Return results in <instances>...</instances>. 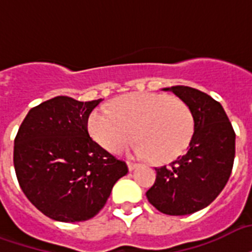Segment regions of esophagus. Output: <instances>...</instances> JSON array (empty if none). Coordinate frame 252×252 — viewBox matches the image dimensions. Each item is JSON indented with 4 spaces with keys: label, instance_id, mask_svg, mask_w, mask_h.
I'll return each mask as SVG.
<instances>
[{
    "label": "esophagus",
    "instance_id": "34e87169",
    "mask_svg": "<svg viewBox=\"0 0 252 252\" xmlns=\"http://www.w3.org/2000/svg\"><path fill=\"white\" fill-rule=\"evenodd\" d=\"M136 166H137V162H133V161H128V168H129V170H133Z\"/></svg>",
    "mask_w": 252,
    "mask_h": 252
}]
</instances>
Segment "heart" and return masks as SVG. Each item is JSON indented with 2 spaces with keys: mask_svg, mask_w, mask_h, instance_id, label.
Instances as JSON below:
<instances>
[{
  "mask_svg": "<svg viewBox=\"0 0 252 252\" xmlns=\"http://www.w3.org/2000/svg\"><path fill=\"white\" fill-rule=\"evenodd\" d=\"M195 120L185 101L168 95L134 92L113 101L112 111L97 108L88 118V130L109 152H120L134 139L136 152L153 162H169L188 149Z\"/></svg>",
  "mask_w": 252,
  "mask_h": 252,
  "instance_id": "1",
  "label": "heart"
}]
</instances>
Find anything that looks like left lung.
Returning a JSON list of instances; mask_svg holds the SVG:
<instances>
[{
    "mask_svg": "<svg viewBox=\"0 0 252 252\" xmlns=\"http://www.w3.org/2000/svg\"><path fill=\"white\" fill-rule=\"evenodd\" d=\"M185 101L194 115L189 149L169 165L156 168L148 201L168 216H188L209 206L227 184L235 157V132L220 101L195 88H165Z\"/></svg>",
    "mask_w": 252,
    "mask_h": 252,
    "instance_id": "1",
    "label": "left lung"
}]
</instances>
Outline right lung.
<instances>
[{"label":"right lung","mask_w":252,"mask_h":252,"mask_svg":"<svg viewBox=\"0 0 252 252\" xmlns=\"http://www.w3.org/2000/svg\"><path fill=\"white\" fill-rule=\"evenodd\" d=\"M57 96L32 107L14 139L15 176L24 194L46 217L80 222L104 207L126 161L88 134V118L100 103Z\"/></svg>","instance_id":"obj_1"}]
</instances>
